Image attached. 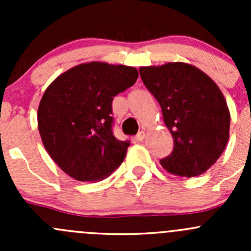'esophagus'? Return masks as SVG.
Masks as SVG:
<instances>
[{
    "label": "esophagus",
    "instance_id": "obj_1",
    "mask_svg": "<svg viewBox=\"0 0 251 251\" xmlns=\"http://www.w3.org/2000/svg\"><path fill=\"white\" fill-rule=\"evenodd\" d=\"M144 136H146V132L144 131H140V132L137 133V136H136V140L137 141H143L144 140Z\"/></svg>",
    "mask_w": 251,
    "mask_h": 251
}]
</instances>
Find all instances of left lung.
Wrapping results in <instances>:
<instances>
[{
	"label": "left lung",
	"instance_id": "8db88e82",
	"mask_svg": "<svg viewBox=\"0 0 251 251\" xmlns=\"http://www.w3.org/2000/svg\"><path fill=\"white\" fill-rule=\"evenodd\" d=\"M142 81L155 97L174 138V151L160 164L168 173L194 177L209 170L229 138V115L219 86L187 63L141 67Z\"/></svg>",
	"mask_w": 251,
	"mask_h": 251
}]
</instances>
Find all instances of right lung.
I'll return each instance as SVG.
<instances>
[{"label":"right lung","instance_id":"obj_1","mask_svg":"<svg viewBox=\"0 0 251 251\" xmlns=\"http://www.w3.org/2000/svg\"><path fill=\"white\" fill-rule=\"evenodd\" d=\"M138 77L136 68L82 63L46 88L37 110L42 143L52 160L77 181H100L120 166L130 141L114 137L111 102Z\"/></svg>","mask_w":251,"mask_h":251}]
</instances>
